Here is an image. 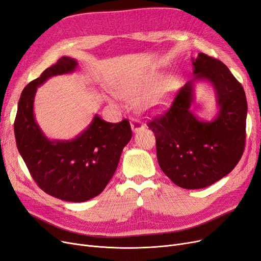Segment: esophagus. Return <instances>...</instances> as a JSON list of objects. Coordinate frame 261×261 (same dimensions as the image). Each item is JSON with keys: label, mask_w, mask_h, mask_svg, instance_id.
I'll return each mask as SVG.
<instances>
[{"label": "esophagus", "mask_w": 261, "mask_h": 261, "mask_svg": "<svg viewBox=\"0 0 261 261\" xmlns=\"http://www.w3.org/2000/svg\"><path fill=\"white\" fill-rule=\"evenodd\" d=\"M144 124L138 119H131V128L133 132H139L144 129Z\"/></svg>", "instance_id": "1"}]
</instances>
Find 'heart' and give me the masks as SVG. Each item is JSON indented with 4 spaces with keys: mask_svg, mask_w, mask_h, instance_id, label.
<instances>
[{
    "mask_svg": "<svg viewBox=\"0 0 261 261\" xmlns=\"http://www.w3.org/2000/svg\"><path fill=\"white\" fill-rule=\"evenodd\" d=\"M179 84L176 76H168L149 72L140 75L123 84L120 96L145 113H158L165 110L171 103L172 97Z\"/></svg>",
    "mask_w": 261,
    "mask_h": 261,
    "instance_id": "obj_1",
    "label": "heart"
}]
</instances>
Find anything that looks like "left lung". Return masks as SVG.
Segmentation results:
<instances>
[{
    "label": "left lung",
    "instance_id": "left-lung-1",
    "mask_svg": "<svg viewBox=\"0 0 261 261\" xmlns=\"http://www.w3.org/2000/svg\"><path fill=\"white\" fill-rule=\"evenodd\" d=\"M194 77L180 88L163 115L148 121L155 135L156 158L163 173L184 189H202L229 174L245 146L247 103L244 89L221 61L198 53L192 59ZM214 87L219 112L201 121L190 111L195 82Z\"/></svg>",
    "mask_w": 261,
    "mask_h": 261
}]
</instances>
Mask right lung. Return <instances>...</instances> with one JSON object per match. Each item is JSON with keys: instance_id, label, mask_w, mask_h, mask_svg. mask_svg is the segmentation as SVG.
Returning a JSON list of instances; mask_svg holds the SVG:
<instances>
[{"instance_id": "right-lung-1", "label": "right lung", "mask_w": 261, "mask_h": 261, "mask_svg": "<svg viewBox=\"0 0 261 261\" xmlns=\"http://www.w3.org/2000/svg\"><path fill=\"white\" fill-rule=\"evenodd\" d=\"M76 67L74 59L63 56L30 82L21 94L14 129L18 150L38 187L53 197L82 202L105 190L132 131L128 119L112 123L95 115L72 140L51 141L43 134L34 115L37 87L51 76L73 72Z\"/></svg>"}]
</instances>
